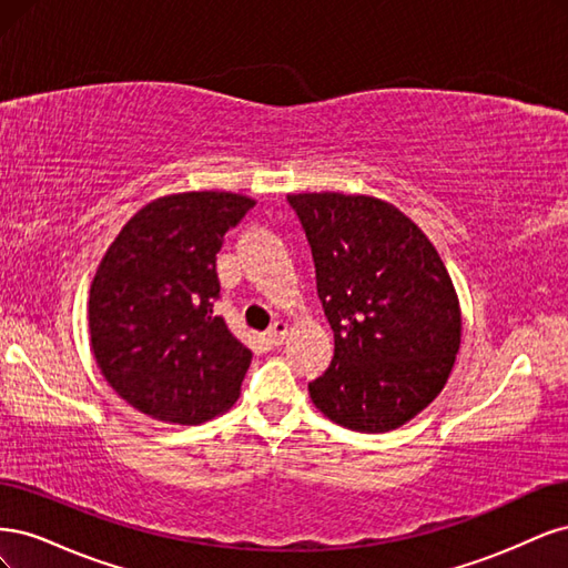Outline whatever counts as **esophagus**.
Returning <instances> with one entry per match:
<instances>
[{
	"label": "esophagus",
	"instance_id": "34e87169",
	"mask_svg": "<svg viewBox=\"0 0 568 568\" xmlns=\"http://www.w3.org/2000/svg\"><path fill=\"white\" fill-rule=\"evenodd\" d=\"M286 334H288V322H284V320H277L265 332V336H267V341L272 343V346H280V343H284Z\"/></svg>",
	"mask_w": 568,
	"mask_h": 568
}]
</instances>
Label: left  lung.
I'll list each match as a JSON object with an SVG mask.
<instances>
[{
    "mask_svg": "<svg viewBox=\"0 0 568 568\" xmlns=\"http://www.w3.org/2000/svg\"><path fill=\"white\" fill-rule=\"evenodd\" d=\"M334 329V359L307 384L315 407L363 434L393 432L434 403L462 343V311L428 236L367 194H288Z\"/></svg>",
    "mask_w": 568,
    "mask_h": 568,
    "instance_id": "1",
    "label": "left lung"
}]
</instances>
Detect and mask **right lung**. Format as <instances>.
Wrapping results in <instances>:
<instances>
[{
	"mask_svg": "<svg viewBox=\"0 0 568 568\" xmlns=\"http://www.w3.org/2000/svg\"><path fill=\"white\" fill-rule=\"evenodd\" d=\"M255 205L232 192L168 194L136 211L90 286V341L109 386L142 415L203 424L230 409L253 353L215 315L217 251Z\"/></svg>",
	"mask_w": 568,
	"mask_h": 568,
	"instance_id": "add662e5",
	"label": "right lung"
}]
</instances>
